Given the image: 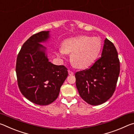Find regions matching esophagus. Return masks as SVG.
I'll list each match as a JSON object with an SVG mask.
<instances>
[{
	"label": "esophagus",
	"instance_id": "esophagus-1",
	"mask_svg": "<svg viewBox=\"0 0 134 134\" xmlns=\"http://www.w3.org/2000/svg\"><path fill=\"white\" fill-rule=\"evenodd\" d=\"M68 72H69V74L70 76H72L74 74V72H72L71 71H70V70H69V71H68Z\"/></svg>",
	"mask_w": 134,
	"mask_h": 134
}]
</instances>
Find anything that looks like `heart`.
Segmentation results:
<instances>
[{
    "instance_id": "heart-1",
    "label": "heart",
    "mask_w": 134,
    "mask_h": 134,
    "mask_svg": "<svg viewBox=\"0 0 134 134\" xmlns=\"http://www.w3.org/2000/svg\"><path fill=\"white\" fill-rule=\"evenodd\" d=\"M102 44L97 37L79 36L65 40L62 48H59L56 54L58 57L65 58L67 54H71L70 62L79 69L90 67L97 60L100 53Z\"/></svg>"
}]
</instances>
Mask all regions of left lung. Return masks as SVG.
<instances>
[{
	"instance_id": "1",
	"label": "left lung",
	"mask_w": 134,
	"mask_h": 134,
	"mask_svg": "<svg viewBox=\"0 0 134 134\" xmlns=\"http://www.w3.org/2000/svg\"><path fill=\"white\" fill-rule=\"evenodd\" d=\"M119 72L116 49L106 38L101 57L90 69L75 74L76 87L80 97L91 105L105 103L115 92Z\"/></svg>"
}]
</instances>
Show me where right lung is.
<instances>
[{
    "label": "right lung",
    "instance_id": "obj_1",
    "mask_svg": "<svg viewBox=\"0 0 134 134\" xmlns=\"http://www.w3.org/2000/svg\"><path fill=\"white\" fill-rule=\"evenodd\" d=\"M49 31L33 35L22 45L18 55L16 72L22 94L34 103L47 105L57 98L67 77V69L49 62L47 48Z\"/></svg>",
    "mask_w": 134,
    "mask_h": 134
}]
</instances>
